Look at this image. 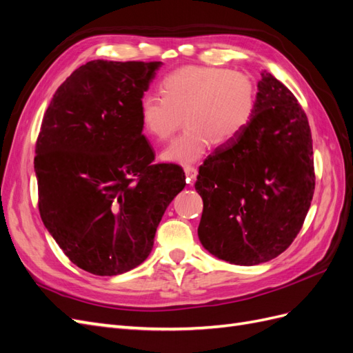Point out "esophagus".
I'll return each instance as SVG.
<instances>
[{
	"instance_id": "obj_1",
	"label": "esophagus",
	"mask_w": 353,
	"mask_h": 353,
	"mask_svg": "<svg viewBox=\"0 0 353 353\" xmlns=\"http://www.w3.org/2000/svg\"><path fill=\"white\" fill-rule=\"evenodd\" d=\"M184 172H185V176H187V183L188 184H193L196 178H197V168L194 166H185L184 168Z\"/></svg>"
}]
</instances>
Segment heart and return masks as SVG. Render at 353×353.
<instances>
[{
  "label": "heart",
  "mask_w": 353,
  "mask_h": 353,
  "mask_svg": "<svg viewBox=\"0 0 353 353\" xmlns=\"http://www.w3.org/2000/svg\"><path fill=\"white\" fill-rule=\"evenodd\" d=\"M160 95L140 101L143 131L156 141L174 135L184 117L187 130L160 153L166 163L190 165L212 143L222 147L245 131L256 110V88L248 74L212 66H185L160 81Z\"/></svg>",
  "instance_id": "heart-1"
}]
</instances>
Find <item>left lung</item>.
Masks as SVG:
<instances>
[{"instance_id": "obj_1", "label": "left lung", "mask_w": 353, "mask_h": 353, "mask_svg": "<svg viewBox=\"0 0 353 353\" xmlns=\"http://www.w3.org/2000/svg\"><path fill=\"white\" fill-rule=\"evenodd\" d=\"M258 82L253 119L199 169V239L209 253L252 266L281 254L301 231L315 174L311 128L296 97L270 72Z\"/></svg>"}]
</instances>
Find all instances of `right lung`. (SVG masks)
<instances>
[{"mask_svg":"<svg viewBox=\"0 0 353 353\" xmlns=\"http://www.w3.org/2000/svg\"><path fill=\"white\" fill-rule=\"evenodd\" d=\"M162 61L92 60L57 88L35 147L46 228L81 270L119 275L143 263L184 170L153 163L140 101Z\"/></svg>","mask_w":353,"mask_h":353,"instance_id":"obj_1","label":"right lung"}]
</instances>
